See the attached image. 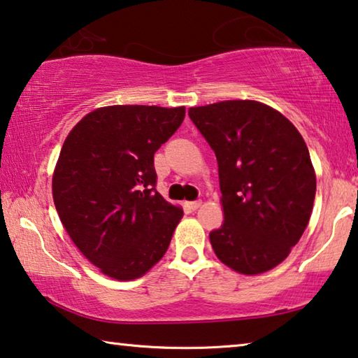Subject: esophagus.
Here are the masks:
<instances>
[{"instance_id":"esophagus-1","label":"esophagus","mask_w":358,"mask_h":358,"mask_svg":"<svg viewBox=\"0 0 358 358\" xmlns=\"http://www.w3.org/2000/svg\"><path fill=\"white\" fill-rule=\"evenodd\" d=\"M201 204H202V201H191V202H186V207H188L189 210H197L201 207Z\"/></svg>"}]
</instances>
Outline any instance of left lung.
I'll list each match as a JSON object with an SVG mask.
<instances>
[{"mask_svg": "<svg viewBox=\"0 0 358 358\" xmlns=\"http://www.w3.org/2000/svg\"><path fill=\"white\" fill-rule=\"evenodd\" d=\"M188 114L218 162L223 220L210 231L222 264L241 275L280 265L310 220L317 177L297 128L252 99L220 101Z\"/></svg>", "mask_w": 358, "mask_h": 358, "instance_id": "left-lung-1", "label": "left lung"}]
</instances>
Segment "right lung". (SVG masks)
I'll list each match as a JSON object with an SVG mask.
<instances>
[{"label":"right lung","instance_id":"obj_1","mask_svg":"<svg viewBox=\"0 0 358 358\" xmlns=\"http://www.w3.org/2000/svg\"><path fill=\"white\" fill-rule=\"evenodd\" d=\"M185 114V106H106L64 141L52 173L57 215L80 252L112 280L146 275L183 217L154 189V152Z\"/></svg>","mask_w":358,"mask_h":358}]
</instances>
